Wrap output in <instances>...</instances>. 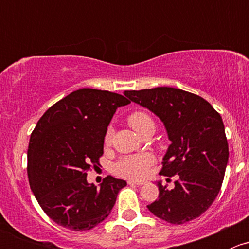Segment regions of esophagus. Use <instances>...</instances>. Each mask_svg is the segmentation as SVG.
Returning <instances> with one entry per match:
<instances>
[{"label": "esophagus", "instance_id": "1", "mask_svg": "<svg viewBox=\"0 0 249 249\" xmlns=\"http://www.w3.org/2000/svg\"><path fill=\"white\" fill-rule=\"evenodd\" d=\"M127 184H130V185H142V184H144V180L129 179V180H127Z\"/></svg>", "mask_w": 249, "mask_h": 249}]
</instances>
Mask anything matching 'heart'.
<instances>
[{"label":"heart","mask_w":249,"mask_h":249,"mask_svg":"<svg viewBox=\"0 0 249 249\" xmlns=\"http://www.w3.org/2000/svg\"><path fill=\"white\" fill-rule=\"evenodd\" d=\"M127 122L131 125L132 129L136 132L142 131L145 126L154 124L152 118L144 112H135L127 118ZM112 139V130H108L105 136V143L109 144ZM154 162V158L150 154H137L123 157L119 161L115 164L114 170L118 175L127 178H141L145 176L150 165Z\"/></svg>","instance_id":"heart-1"}]
</instances>
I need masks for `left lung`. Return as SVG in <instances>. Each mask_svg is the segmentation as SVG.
Returning <instances> with one entry per match:
<instances>
[{"label":"left lung","mask_w":249,"mask_h":249,"mask_svg":"<svg viewBox=\"0 0 249 249\" xmlns=\"http://www.w3.org/2000/svg\"><path fill=\"white\" fill-rule=\"evenodd\" d=\"M124 95L160 118L171 144L160 173L177 175L172 189L159 187V197L148 210L171 224H184L208 210L222 188L229 147L222 117L205 99L159 87L130 90Z\"/></svg>","instance_id":"left-lung-1"}]
</instances>
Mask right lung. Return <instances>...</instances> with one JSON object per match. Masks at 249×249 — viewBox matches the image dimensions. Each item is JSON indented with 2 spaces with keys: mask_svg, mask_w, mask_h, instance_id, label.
Instances as JSON below:
<instances>
[{
  "mask_svg": "<svg viewBox=\"0 0 249 249\" xmlns=\"http://www.w3.org/2000/svg\"><path fill=\"white\" fill-rule=\"evenodd\" d=\"M129 104L123 95L83 88L38 120L30 137L27 176L39 206L56 224L83 231L109 215L126 182L107 176L97 189L88 183L87 172L97 167L104 154L113 114Z\"/></svg>",
  "mask_w": 249,
  "mask_h": 249,
  "instance_id": "add662e5",
  "label": "right lung"
}]
</instances>
